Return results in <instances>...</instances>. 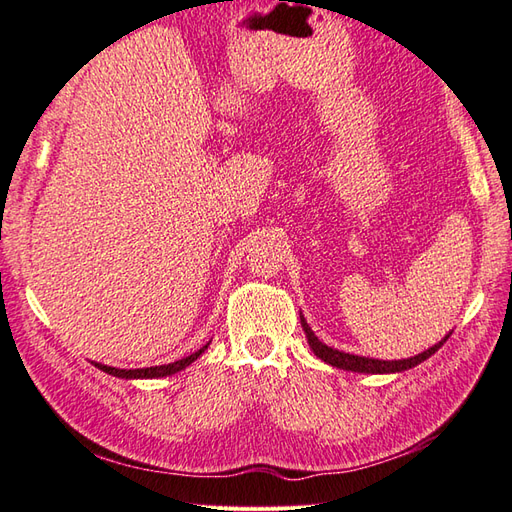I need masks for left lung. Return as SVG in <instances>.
<instances>
[{
    "label": "left lung",
    "instance_id": "obj_1",
    "mask_svg": "<svg viewBox=\"0 0 512 512\" xmlns=\"http://www.w3.org/2000/svg\"><path fill=\"white\" fill-rule=\"evenodd\" d=\"M301 325L303 330H306L308 336V343L312 347V352L317 354L321 361L330 363L332 367H339V369H350V372H361V374H394V372H405L409 367H416L418 363L427 361L431 354H436L440 347L444 345V341L449 339V334L444 336L440 343H436L433 347H429L427 352H422L418 356H411V358H402V361H378V358H365V356H354V354H345L334 350V347H328L325 343H321L314 332L310 330V325L306 323V319L301 317Z\"/></svg>",
    "mask_w": 512,
    "mask_h": 512
}]
</instances>
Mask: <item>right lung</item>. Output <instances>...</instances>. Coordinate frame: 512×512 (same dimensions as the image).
Segmentation results:
<instances>
[{"mask_svg":"<svg viewBox=\"0 0 512 512\" xmlns=\"http://www.w3.org/2000/svg\"><path fill=\"white\" fill-rule=\"evenodd\" d=\"M206 347H209V343H206L204 347H200L198 352L187 356V358H180V361L176 363H169V365H158V367H143V369H118V367H110V365H101V363H94L99 369H103L105 374H112V376H118V378H160V376H171L180 372V369H184L187 365H191L195 358H198Z\"/></svg>","mask_w":512,"mask_h":512,"instance_id":"right-lung-1","label":"right lung"}]
</instances>
